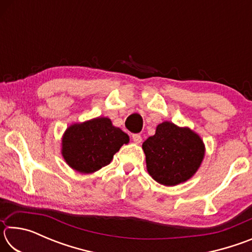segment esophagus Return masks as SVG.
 Listing matches in <instances>:
<instances>
[{
    "label": "esophagus",
    "mask_w": 252,
    "mask_h": 252,
    "mask_svg": "<svg viewBox=\"0 0 252 252\" xmlns=\"http://www.w3.org/2000/svg\"><path fill=\"white\" fill-rule=\"evenodd\" d=\"M132 140H133V142L134 143H136V144H139V143H141V141H142V136L140 135V134H133L132 135Z\"/></svg>",
    "instance_id": "34e87169"
}]
</instances>
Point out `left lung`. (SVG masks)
<instances>
[{"label":"left lung","mask_w":252,"mask_h":252,"mask_svg":"<svg viewBox=\"0 0 252 252\" xmlns=\"http://www.w3.org/2000/svg\"><path fill=\"white\" fill-rule=\"evenodd\" d=\"M148 173L160 185L173 187L192 178L201 165L206 147L188 126L170 121L158 125L155 135L143 142Z\"/></svg>","instance_id":"8db88e82"}]
</instances>
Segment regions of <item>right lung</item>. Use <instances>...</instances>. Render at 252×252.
Wrapping results in <instances>:
<instances>
[{
	"label": "right lung",
	"instance_id": "right-lung-1",
	"mask_svg": "<svg viewBox=\"0 0 252 252\" xmlns=\"http://www.w3.org/2000/svg\"><path fill=\"white\" fill-rule=\"evenodd\" d=\"M129 141V135L114 126L109 118L97 117L67 127L62 136L61 153L70 168L88 174L108 165Z\"/></svg>",
	"mask_w": 252,
	"mask_h": 252
}]
</instances>
